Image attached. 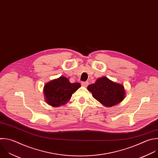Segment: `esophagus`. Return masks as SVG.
<instances>
[{
  "mask_svg": "<svg viewBox=\"0 0 158 158\" xmlns=\"http://www.w3.org/2000/svg\"><path fill=\"white\" fill-rule=\"evenodd\" d=\"M81 84H82V85L84 86V87H87V86L88 85V84H89V82H88L87 81L82 82H81Z\"/></svg>",
  "mask_w": 158,
  "mask_h": 158,
  "instance_id": "1",
  "label": "esophagus"
}]
</instances>
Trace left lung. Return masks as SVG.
<instances>
[{"label":"left lung","instance_id":"left-lung-1","mask_svg":"<svg viewBox=\"0 0 158 158\" xmlns=\"http://www.w3.org/2000/svg\"><path fill=\"white\" fill-rule=\"evenodd\" d=\"M87 89L92 92L95 99L108 107L115 106L125 98L123 85L106 77L98 79L94 84L89 85Z\"/></svg>","mask_w":158,"mask_h":158}]
</instances>
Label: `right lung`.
I'll return each mask as SVG.
<instances>
[{
	"label": "right lung",
	"mask_w": 158,
	"mask_h": 158,
	"mask_svg": "<svg viewBox=\"0 0 158 158\" xmlns=\"http://www.w3.org/2000/svg\"><path fill=\"white\" fill-rule=\"evenodd\" d=\"M80 87L79 83H71L66 77L61 76L44 85V94L46 101L52 107H60L66 103L72 94Z\"/></svg>",
	"instance_id": "add662e5"
}]
</instances>
